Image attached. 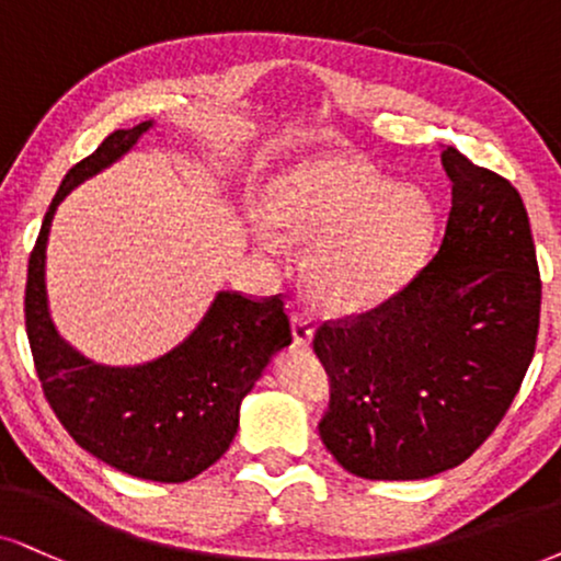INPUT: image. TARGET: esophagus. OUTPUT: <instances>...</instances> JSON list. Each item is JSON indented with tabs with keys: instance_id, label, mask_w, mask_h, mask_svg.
<instances>
[{
	"instance_id": "34e87169",
	"label": "esophagus",
	"mask_w": 561,
	"mask_h": 561,
	"mask_svg": "<svg viewBox=\"0 0 561 561\" xmlns=\"http://www.w3.org/2000/svg\"><path fill=\"white\" fill-rule=\"evenodd\" d=\"M293 336L297 344H310V339H313V325H310L308 313L293 316Z\"/></svg>"
}]
</instances>
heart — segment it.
I'll list each match as a JSON object with an SVG mask.
<instances>
[{"label": "heart", "instance_id": "b5f03b06", "mask_svg": "<svg viewBox=\"0 0 561 561\" xmlns=\"http://www.w3.org/2000/svg\"><path fill=\"white\" fill-rule=\"evenodd\" d=\"M268 224L295 243L313 245L308 287L336 313H359L399 293L420 266L432 230L430 198L414 186L352 160H313L276 183ZM256 240L268 253L282 245L266 222Z\"/></svg>", "mask_w": 561, "mask_h": 561}]
</instances>
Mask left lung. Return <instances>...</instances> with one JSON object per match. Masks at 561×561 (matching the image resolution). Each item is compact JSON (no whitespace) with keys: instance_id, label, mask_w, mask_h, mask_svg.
<instances>
[{"instance_id":"1","label":"left lung","mask_w":561,"mask_h":561,"mask_svg":"<svg viewBox=\"0 0 561 561\" xmlns=\"http://www.w3.org/2000/svg\"><path fill=\"white\" fill-rule=\"evenodd\" d=\"M437 253L386 302L323 321L331 382L318 432L354 477L427 479L463 463L507 414L536 352L541 274L513 183L445 147Z\"/></svg>"}]
</instances>
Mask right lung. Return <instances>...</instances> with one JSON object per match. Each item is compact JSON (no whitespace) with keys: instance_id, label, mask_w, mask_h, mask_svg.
<instances>
[{"instance_id":"add662e5","label":"right lung","mask_w":561,"mask_h":561,"mask_svg":"<svg viewBox=\"0 0 561 561\" xmlns=\"http://www.w3.org/2000/svg\"><path fill=\"white\" fill-rule=\"evenodd\" d=\"M152 122L118 129L64 175L48 207L25 285V331L35 375L56 420L80 448L137 479L179 484L209 469L238 432L240 401L272 354L293 342L282 295L219 293L198 329L165 357L103 367L56 333L46 302V240L54 211L77 183L118 160Z\"/></svg>"}]
</instances>
